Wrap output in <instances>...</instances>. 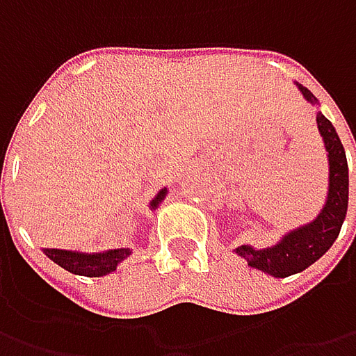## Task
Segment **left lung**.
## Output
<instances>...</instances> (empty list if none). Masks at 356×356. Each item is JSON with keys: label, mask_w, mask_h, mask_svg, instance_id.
I'll return each mask as SVG.
<instances>
[{"label": "left lung", "mask_w": 356, "mask_h": 356, "mask_svg": "<svg viewBox=\"0 0 356 356\" xmlns=\"http://www.w3.org/2000/svg\"><path fill=\"white\" fill-rule=\"evenodd\" d=\"M303 99L313 106H319L317 97L303 85L295 83ZM317 129L321 134L327 162H329V186L327 198L317 218L303 226L285 232L277 243L267 248H253L250 243L238 245L234 252L248 261V266L259 269L271 277H289L313 266L319 257L329 252L347 216L349 206V166L343 143L335 127L321 111H317Z\"/></svg>", "instance_id": "obj_1"}]
</instances>
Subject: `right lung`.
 <instances>
[{
	"mask_svg": "<svg viewBox=\"0 0 356 356\" xmlns=\"http://www.w3.org/2000/svg\"><path fill=\"white\" fill-rule=\"evenodd\" d=\"M168 188L158 190V194L150 200L148 208L154 212L160 202L166 198ZM43 253L51 261L67 269L69 273L85 275V277H103L113 271H117L120 261L132 255L130 248H115V250H104V252H79V250H61V248H43Z\"/></svg>",
	"mask_w": 356,
	"mask_h": 356,
	"instance_id": "obj_1",
	"label": "right lung"
}]
</instances>
